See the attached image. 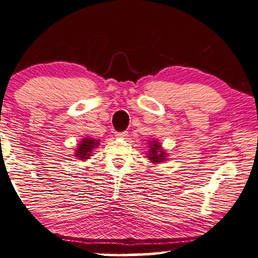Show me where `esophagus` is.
<instances>
[{
	"mask_svg": "<svg viewBox=\"0 0 258 258\" xmlns=\"http://www.w3.org/2000/svg\"><path fill=\"white\" fill-rule=\"evenodd\" d=\"M127 132H126V131H124V132H115V137H118V138H126L127 137Z\"/></svg>",
	"mask_w": 258,
	"mask_h": 258,
	"instance_id": "esophagus-1",
	"label": "esophagus"
}]
</instances>
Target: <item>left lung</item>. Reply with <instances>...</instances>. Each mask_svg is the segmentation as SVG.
<instances>
[{"label":"left lung","instance_id":"obj_1","mask_svg":"<svg viewBox=\"0 0 258 258\" xmlns=\"http://www.w3.org/2000/svg\"><path fill=\"white\" fill-rule=\"evenodd\" d=\"M150 145V153H148V159L153 164H159V162H164L167 158V153L162 150L161 144L158 143L157 140H152L148 143Z\"/></svg>","mask_w":258,"mask_h":258}]
</instances>
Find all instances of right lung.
I'll return each mask as SVG.
<instances>
[{
  "mask_svg": "<svg viewBox=\"0 0 258 258\" xmlns=\"http://www.w3.org/2000/svg\"><path fill=\"white\" fill-rule=\"evenodd\" d=\"M98 145H99V140H96L90 137H84L81 143L78 144L75 157L81 159V160H86V159L92 157V152L94 148L98 147Z\"/></svg>",
  "mask_w": 258,
  "mask_h": 258,
  "instance_id": "obj_1",
  "label": "right lung"
}]
</instances>
